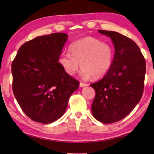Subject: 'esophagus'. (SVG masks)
<instances>
[{"label": "esophagus", "mask_w": 154, "mask_h": 154, "mask_svg": "<svg viewBox=\"0 0 154 154\" xmlns=\"http://www.w3.org/2000/svg\"><path fill=\"white\" fill-rule=\"evenodd\" d=\"M88 85L86 84V83H83V82H80L79 83V86H80L81 88H83V87H85V86H88Z\"/></svg>", "instance_id": "esophagus-1"}]
</instances>
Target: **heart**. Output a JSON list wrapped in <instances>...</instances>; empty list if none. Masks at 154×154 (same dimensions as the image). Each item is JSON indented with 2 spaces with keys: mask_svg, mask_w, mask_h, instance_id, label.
<instances>
[{
  "mask_svg": "<svg viewBox=\"0 0 154 154\" xmlns=\"http://www.w3.org/2000/svg\"><path fill=\"white\" fill-rule=\"evenodd\" d=\"M69 51L71 54L61 52L58 59L68 75H75L81 66L82 78L89 79L93 76L100 78L107 73L112 64L113 48L93 37H86L74 42L70 45Z\"/></svg>",
  "mask_w": 154,
  "mask_h": 154,
  "instance_id": "b5f03b06",
  "label": "heart"
}]
</instances>
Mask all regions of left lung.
Wrapping results in <instances>:
<instances>
[{
  "label": "left lung",
  "instance_id": "1",
  "mask_svg": "<svg viewBox=\"0 0 154 154\" xmlns=\"http://www.w3.org/2000/svg\"><path fill=\"white\" fill-rule=\"evenodd\" d=\"M114 44L112 64L104 77L93 83L95 96L92 114L104 124L114 123L128 116L139 103L143 93L146 61L133 40L119 32L98 30Z\"/></svg>",
  "mask_w": 154,
  "mask_h": 154
}]
</instances>
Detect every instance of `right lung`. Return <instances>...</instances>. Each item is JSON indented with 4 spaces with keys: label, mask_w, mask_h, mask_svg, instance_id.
Returning <instances> with one entry per match:
<instances>
[{
    "label": "right lung",
    "mask_w": 154,
    "mask_h": 154,
    "mask_svg": "<svg viewBox=\"0 0 154 154\" xmlns=\"http://www.w3.org/2000/svg\"><path fill=\"white\" fill-rule=\"evenodd\" d=\"M67 37L61 32L37 37L23 44L12 62L14 94L26 115L37 122L59 119L79 88L58 61Z\"/></svg>",
    "instance_id": "1"
}]
</instances>
